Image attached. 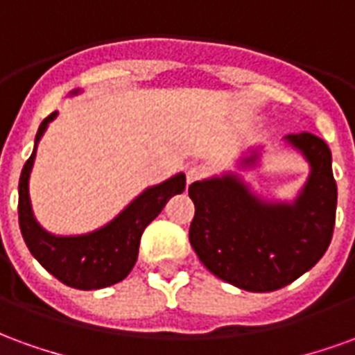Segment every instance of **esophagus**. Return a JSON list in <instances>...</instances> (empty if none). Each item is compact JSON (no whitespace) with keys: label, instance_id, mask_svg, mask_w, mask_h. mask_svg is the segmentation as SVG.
I'll list each match as a JSON object with an SVG mask.
<instances>
[{"label":"esophagus","instance_id":"esophagus-1","mask_svg":"<svg viewBox=\"0 0 355 355\" xmlns=\"http://www.w3.org/2000/svg\"><path fill=\"white\" fill-rule=\"evenodd\" d=\"M205 175V167H201V165H193L190 169L186 171V182L188 184H192L196 180H200L201 177Z\"/></svg>","mask_w":355,"mask_h":355}]
</instances>
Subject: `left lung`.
<instances>
[{
    "mask_svg": "<svg viewBox=\"0 0 355 355\" xmlns=\"http://www.w3.org/2000/svg\"><path fill=\"white\" fill-rule=\"evenodd\" d=\"M304 155L310 175L293 201L251 192L239 173L198 180L188 188L196 205L190 243L203 266L223 282L251 293L282 289L308 272L327 251L336 213L331 150L315 135H287ZM262 148L243 155L238 169L259 165Z\"/></svg>",
    "mask_w": 355,
    "mask_h": 355,
    "instance_id": "obj_1",
    "label": "left lung"
}]
</instances>
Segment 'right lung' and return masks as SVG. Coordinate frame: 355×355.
Segmentation results:
<instances>
[{"label": "right lung", "mask_w": 355, "mask_h": 355, "mask_svg": "<svg viewBox=\"0 0 355 355\" xmlns=\"http://www.w3.org/2000/svg\"><path fill=\"white\" fill-rule=\"evenodd\" d=\"M81 93L73 89L70 96ZM58 116L53 112L40 125L34 140V152L24 163L19 180V223L30 253L49 274L68 287L81 291L104 289L125 279L139 257L140 236L148 224L162 213L165 203L182 193L186 175L178 173L165 182L148 186L108 224L80 236H55L35 220L30 200V175L34 167L37 144L49 123Z\"/></svg>", "instance_id": "1"}]
</instances>
